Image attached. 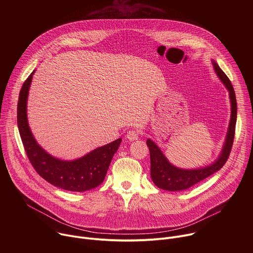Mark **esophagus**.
<instances>
[{
	"instance_id": "34e87169",
	"label": "esophagus",
	"mask_w": 253,
	"mask_h": 253,
	"mask_svg": "<svg viewBox=\"0 0 253 253\" xmlns=\"http://www.w3.org/2000/svg\"><path fill=\"white\" fill-rule=\"evenodd\" d=\"M126 138L130 141H134V140H138L139 138V132L135 131V130H131L129 132H127L126 134Z\"/></svg>"
}]
</instances>
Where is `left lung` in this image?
<instances>
[{"instance_id":"obj_1","label":"left lung","mask_w":253,"mask_h":253,"mask_svg":"<svg viewBox=\"0 0 253 253\" xmlns=\"http://www.w3.org/2000/svg\"><path fill=\"white\" fill-rule=\"evenodd\" d=\"M212 65L216 75L218 76L220 81L223 83V85L229 92L231 104V116L221 153L219 154L218 158L210 165L196 169H182L172 165L165 157V155L162 153L161 149L156 145V143L153 142L151 139H147L146 144L149 147L150 152V174L152 181L157 187L163 190L181 191L190 188L191 186L197 184L205 178L209 177L213 173L217 172L219 169H221L223 165L226 163L228 156L230 154L234 139L237 118V103L235 98V92L228 77L219 68L217 63L212 60Z\"/></svg>"}]
</instances>
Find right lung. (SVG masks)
<instances>
[{
	"instance_id": "obj_1",
	"label": "right lung",
	"mask_w": 253,
	"mask_h": 253,
	"mask_svg": "<svg viewBox=\"0 0 253 253\" xmlns=\"http://www.w3.org/2000/svg\"><path fill=\"white\" fill-rule=\"evenodd\" d=\"M34 73L35 70L22 86L17 109L20 136L31 164L46 181L64 190L84 192L99 186L104 181L122 139L119 138L71 161L61 160L46 152L34 138L27 117V101Z\"/></svg>"
}]
</instances>
